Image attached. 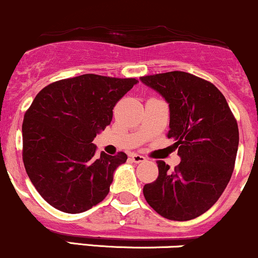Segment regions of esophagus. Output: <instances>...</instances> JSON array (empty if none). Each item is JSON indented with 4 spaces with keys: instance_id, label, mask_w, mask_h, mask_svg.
I'll return each instance as SVG.
<instances>
[{
    "instance_id": "1",
    "label": "esophagus",
    "mask_w": 258,
    "mask_h": 258,
    "mask_svg": "<svg viewBox=\"0 0 258 258\" xmlns=\"http://www.w3.org/2000/svg\"><path fill=\"white\" fill-rule=\"evenodd\" d=\"M131 158L132 161L135 162V163H141V162H145L146 158L143 156H141V154L138 153H132L131 154Z\"/></svg>"
}]
</instances>
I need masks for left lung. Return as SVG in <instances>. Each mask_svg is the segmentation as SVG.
Here are the masks:
<instances>
[{
    "instance_id": "obj_1",
    "label": "left lung",
    "mask_w": 258,
    "mask_h": 258,
    "mask_svg": "<svg viewBox=\"0 0 258 258\" xmlns=\"http://www.w3.org/2000/svg\"><path fill=\"white\" fill-rule=\"evenodd\" d=\"M141 81L169 104L168 138L180 163L158 161V178L143 195L159 215L174 221L198 218L213 207L230 181L238 147V127L226 99L210 81L185 72L146 75Z\"/></svg>"
}]
</instances>
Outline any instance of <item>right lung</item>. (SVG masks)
<instances>
[{
    "label": "right lung",
    "mask_w": 258,
    "mask_h": 258,
    "mask_svg": "<svg viewBox=\"0 0 258 258\" xmlns=\"http://www.w3.org/2000/svg\"><path fill=\"white\" fill-rule=\"evenodd\" d=\"M137 83L84 74L51 83L34 97L22 124V157L32 184L51 207L79 214L106 198L113 172L127 156H99L93 141Z\"/></svg>",
    "instance_id": "right-lung-1"
}]
</instances>
